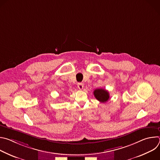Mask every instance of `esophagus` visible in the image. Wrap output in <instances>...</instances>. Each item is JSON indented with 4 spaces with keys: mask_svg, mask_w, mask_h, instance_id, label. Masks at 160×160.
<instances>
[{
    "mask_svg": "<svg viewBox=\"0 0 160 160\" xmlns=\"http://www.w3.org/2000/svg\"><path fill=\"white\" fill-rule=\"evenodd\" d=\"M78 89H80V90L83 89V84L82 83H78Z\"/></svg>",
    "mask_w": 160,
    "mask_h": 160,
    "instance_id": "esophagus-1",
    "label": "esophagus"
}]
</instances>
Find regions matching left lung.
<instances>
[{"label":"left lung","mask_w":160,"mask_h":160,"mask_svg":"<svg viewBox=\"0 0 160 160\" xmlns=\"http://www.w3.org/2000/svg\"><path fill=\"white\" fill-rule=\"evenodd\" d=\"M94 95L97 100L101 102H106L109 99L108 91L103 88H97L94 91Z\"/></svg>","instance_id":"left-lung-1"}]
</instances>
